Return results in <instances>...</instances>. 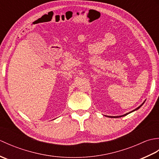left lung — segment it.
<instances>
[{
	"label": "left lung",
	"mask_w": 159,
	"mask_h": 159,
	"mask_svg": "<svg viewBox=\"0 0 159 159\" xmlns=\"http://www.w3.org/2000/svg\"><path fill=\"white\" fill-rule=\"evenodd\" d=\"M144 102H145V101H144V102L142 103V104H141V105L139 106V107H138L137 108V109H134L133 111H130V112H129V113H126V114H124V115H122V116H108V117H123V116H126V115H128V114H129V113H132V112H133V111H136V110H138V109H139V108L141 107V106H142L143 105V104H144Z\"/></svg>",
	"instance_id": "left-lung-1"
}]
</instances>
